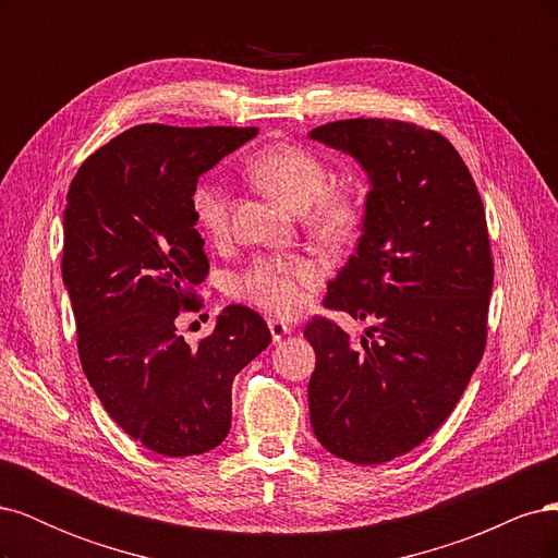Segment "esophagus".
<instances>
[{"label":"esophagus","mask_w":558,"mask_h":558,"mask_svg":"<svg viewBox=\"0 0 558 558\" xmlns=\"http://www.w3.org/2000/svg\"><path fill=\"white\" fill-rule=\"evenodd\" d=\"M267 328H269V335H272V342H279L283 335L291 332V326H286L283 320H267Z\"/></svg>","instance_id":"obj_1"}]
</instances>
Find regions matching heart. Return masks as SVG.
<instances>
[{
  "label": "heart",
  "instance_id": "1",
  "mask_svg": "<svg viewBox=\"0 0 558 558\" xmlns=\"http://www.w3.org/2000/svg\"><path fill=\"white\" fill-rule=\"evenodd\" d=\"M246 177L281 205L302 211L305 226L320 242H342L356 230L361 205L349 189H328L330 167L314 150L293 144H272L246 162ZM197 228L211 240L226 238L230 226L228 185L207 177L191 195ZM320 269L300 256H260L230 281L232 295L251 302L267 314L293 316L307 305L310 289L318 283Z\"/></svg>",
  "mask_w": 558,
  "mask_h": 558
}]
</instances>
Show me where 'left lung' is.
Masks as SVG:
<instances>
[{"label":"left lung","mask_w":558,"mask_h":558,"mask_svg":"<svg viewBox=\"0 0 558 558\" xmlns=\"http://www.w3.org/2000/svg\"><path fill=\"white\" fill-rule=\"evenodd\" d=\"M310 140L367 174L356 256L324 305L373 320L361 344L328 318L307 324L310 418L337 459L377 465L440 428L482 361L494 286L486 216L459 150L433 130L349 118Z\"/></svg>","instance_id":"8db88e82"}]
</instances>
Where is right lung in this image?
Segmentation results:
<instances>
[{
    "label": "right lung",
    "mask_w": 558,
    "mask_h": 558,
    "mask_svg": "<svg viewBox=\"0 0 558 558\" xmlns=\"http://www.w3.org/2000/svg\"><path fill=\"white\" fill-rule=\"evenodd\" d=\"M256 134L137 125L97 148L66 193L62 281L83 373L116 424L162 456L226 440L232 379L272 342L242 305L226 307L197 349L174 324L209 272L191 209L197 179Z\"/></svg>",
    "instance_id": "right-lung-1"
}]
</instances>
